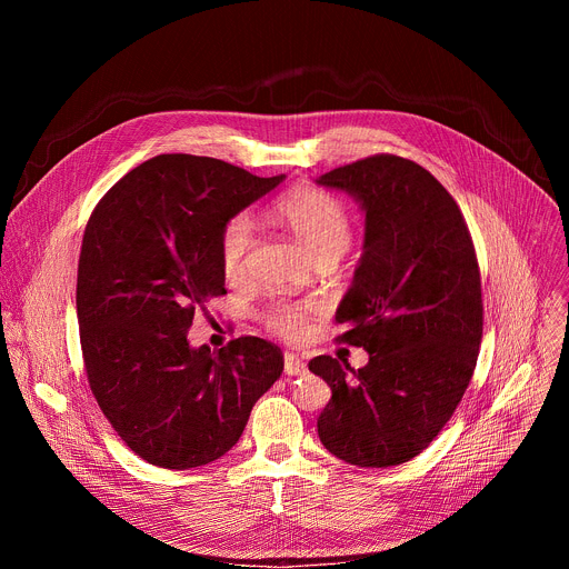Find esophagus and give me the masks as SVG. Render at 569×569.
I'll return each instance as SVG.
<instances>
[{
	"label": "esophagus",
	"mask_w": 569,
	"mask_h": 569,
	"mask_svg": "<svg viewBox=\"0 0 569 569\" xmlns=\"http://www.w3.org/2000/svg\"><path fill=\"white\" fill-rule=\"evenodd\" d=\"M283 371H286L288 376H301V373H306V362H303L299 356L286 351V353H283Z\"/></svg>",
	"instance_id": "obj_1"
}]
</instances>
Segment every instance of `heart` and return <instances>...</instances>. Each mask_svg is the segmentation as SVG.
Wrapping results in <instances>:
<instances>
[{
    "mask_svg": "<svg viewBox=\"0 0 569 569\" xmlns=\"http://www.w3.org/2000/svg\"><path fill=\"white\" fill-rule=\"evenodd\" d=\"M274 216L283 222L303 246L312 261L333 259L349 248L351 218L347 207L333 193L319 187H295L274 200ZM252 246V222L246 213L227 218L218 231V259L227 281H238L246 274L248 252ZM310 303L274 301L266 308V327L288 340L306 333L312 315Z\"/></svg>",
    "mask_w": 569,
    "mask_h": 569,
    "instance_id": "1",
    "label": "heart"
}]
</instances>
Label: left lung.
I'll return each instance as SVG.
<instances>
[{"mask_svg":"<svg viewBox=\"0 0 569 569\" xmlns=\"http://www.w3.org/2000/svg\"><path fill=\"white\" fill-rule=\"evenodd\" d=\"M360 200L365 254L336 321L338 342L369 362L317 356L308 369L331 387L317 435L351 466L387 468L421 455L455 415L472 378L481 279L463 213L417 161L371 154L317 180Z\"/></svg>","mask_w":569,"mask_h":569,"instance_id":"8db88e82","label":"left lung"}]
</instances>
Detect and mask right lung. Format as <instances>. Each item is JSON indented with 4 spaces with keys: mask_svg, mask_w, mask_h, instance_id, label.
<instances>
[{
    "mask_svg": "<svg viewBox=\"0 0 569 569\" xmlns=\"http://www.w3.org/2000/svg\"><path fill=\"white\" fill-rule=\"evenodd\" d=\"M286 176L227 161L157 154L94 207L80 246L76 312L90 389L143 461L184 470L222 457L283 371L277 345L242 336L191 349L187 331L224 295L222 222Z\"/></svg>",
    "mask_w": 569,
    "mask_h": 569,
    "instance_id": "add662e5",
    "label": "right lung"
}]
</instances>
